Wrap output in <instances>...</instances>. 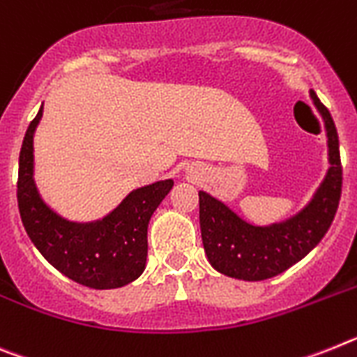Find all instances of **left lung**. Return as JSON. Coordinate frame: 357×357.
I'll use <instances>...</instances> for the list:
<instances>
[{
  "label": "left lung",
  "instance_id": "8db88e82",
  "mask_svg": "<svg viewBox=\"0 0 357 357\" xmlns=\"http://www.w3.org/2000/svg\"><path fill=\"white\" fill-rule=\"evenodd\" d=\"M325 122L328 145L327 176L302 212L269 226H253L222 201L199 192V225L204 253L213 269L226 277L257 282L277 277L311 252L333 225L342 197L340 140L328 109L311 89Z\"/></svg>",
  "mask_w": 357,
  "mask_h": 357
}]
</instances>
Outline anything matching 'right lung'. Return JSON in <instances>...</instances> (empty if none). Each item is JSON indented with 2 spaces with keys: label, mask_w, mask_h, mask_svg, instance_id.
Returning a JSON list of instances; mask_svg holds the SVG:
<instances>
[{
  "label": "right lung",
  "mask_w": 357,
  "mask_h": 357,
  "mask_svg": "<svg viewBox=\"0 0 357 357\" xmlns=\"http://www.w3.org/2000/svg\"><path fill=\"white\" fill-rule=\"evenodd\" d=\"M43 105L30 122L20 153L17 206L33 246L55 269L91 289H114L136 280L147 260V226L174 185L156 181L132 190L104 219L71 222L46 206L33 181V132Z\"/></svg>",
  "instance_id": "obj_1"
}]
</instances>
